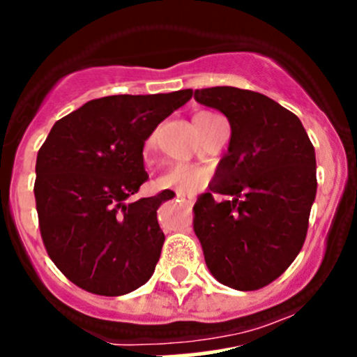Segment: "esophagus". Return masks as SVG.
I'll list each match as a JSON object with an SVG mask.
<instances>
[{"label":"esophagus","instance_id":"1","mask_svg":"<svg viewBox=\"0 0 357 357\" xmlns=\"http://www.w3.org/2000/svg\"><path fill=\"white\" fill-rule=\"evenodd\" d=\"M176 199H178V202L185 204V206H193V202H195V197L183 195V193H176Z\"/></svg>","mask_w":357,"mask_h":357}]
</instances>
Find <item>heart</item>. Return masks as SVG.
Listing matches in <instances>:
<instances>
[{"label":"heart","instance_id":"b5f03b06","mask_svg":"<svg viewBox=\"0 0 357 357\" xmlns=\"http://www.w3.org/2000/svg\"><path fill=\"white\" fill-rule=\"evenodd\" d=\"M213 113L200 112L193 116V122H195V127L199 132H202L204 126H206L209 120H213ZM155 136H150L144 143V157L151 153V150L155 148ZM209 181V171L204 167H199V165L193 164H176L172 165L171 169L164 172L162 176H158L155 185L160 190H172L174 193H183V195H193L199 190H202L204 186Z\"/></svg>","mask_w":357,"mask_h":357}]
</instances>
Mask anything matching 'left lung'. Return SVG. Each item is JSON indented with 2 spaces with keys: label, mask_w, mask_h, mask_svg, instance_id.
<instances>
[{
  "label": "left lung",
  "mask_w": 357,
  "mask_h": 357,
  "mask_svg": "<svg viewBox=\"0 0 357 357\" xmlns=\"http://www.w3.org/2000/svg\"><path fill=\"white\" fill-rule=\"evenodd\" d=\"M195 101L223 113L231 136L211 192L193 206V230L214 279L255 291L284 274L305 242L316 151L298 116L258 92L211 86Z\"/></svg>",
  "instance_id": "8db88e82"
}]
</instances>
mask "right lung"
<instances>
[{
	"label": "right lung",
	"instance_id": "add662e5",
	"mask_svg": "<svg viewBox=\"0 0 357 357\" xmlns=\"http://www.w3.org/2000/svg\"><path fill=\"white\" fill-rule=\"evenodd\" d=\"M193 91L94 99L57 120L36 158L38 220L59 271L89 293L120 296L155 272L164 192L130 202L148 179L144 141Z\"/></svg>",
	"mask_w": 357,
	"mask_h": 357
}]
</instances>
